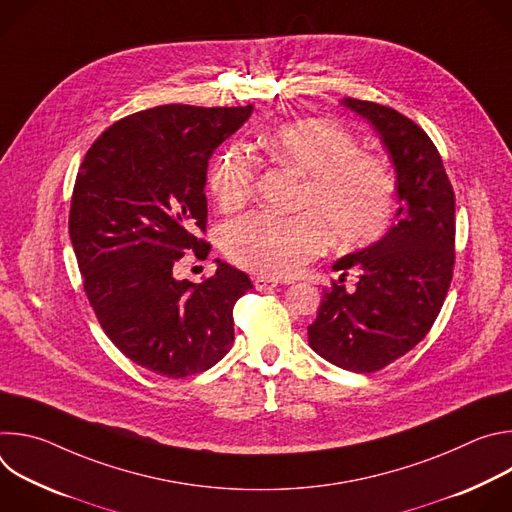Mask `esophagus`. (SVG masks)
I'll return each mask as SVG.
<instances>
[{
    "label": "esophagus",
    "instance_id": "esophagus-1",
    "mask_svg": "<svg viewBox=\"0 0 512 512\" xmlns=\"http://www.w3.org/2000/svg\"><path fill=\"white\" fill-rule=\"evenodd\" d=\"M253 283H255L257 291H273L277 287V279H271V277H265V275L255 277Z\"/></svg>",
    "mask_w": 512,
    "mask_h": 512
}]
</instances>
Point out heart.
<instances>
[{
	"label": "heart",
	"instance_id": "b5f03b06",
	"mask_svg": "<svg viewBox=\"0 0 512 512\" xmlns=\"http://www.w3.org/2000/svg\"><path fill=\"white\" fill-rule=\"evenodd\" d=\"M257 148L275 164L304 176L294 216L251 212L225 231V251L237 265L269 275H294L322 253L326 237L342 247L379 239L395 206V176L389 164L360 152L356 137L328 119H298L257 137ZM257 164L241 148L214 162L208 184L227 212L245 206L255 190Z\"/></svg>",
	"mask_w": 512,
	"mask_h": 512
}]
</instances>
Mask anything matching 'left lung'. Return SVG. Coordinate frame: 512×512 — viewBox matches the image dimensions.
I'll use <instances>...</instances> for the list:
<instances>
[{"label": "left lung", "mask_w": 512, "mask_h": 512, "mask_svg": "<svg viewBox=\"0 0 512 512\" xmlns=\"http://www.w3.org/2000/svg\"><path fill=\"white\" fill-rule=\"evenodd\" d=\"M379 133L395 168V225L332 269L358 271L352 294L326 291L308 342L328 362L375 373L425 338L440 314L454 273L456 196L427 133L391 107L342 99Z\"/></svg>", "instance_id": "obj_1"}]
</instances>
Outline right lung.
<instances>
[{"instance_id": "right-lung-1", "label": "right lung", "mask_w": 512, "mask_h": 512, "mask_svg": "<svg viewBox=\"0 0 512 512\" xmlns=\"http://www.w3.org/2000/svg\"><path fill=\"white\" fill-rule=\"evenodd\" d=\"M253 107L162 105L113 123L91 145L68 233L87 298L111 342L168 379L208 371L233 346L247 273L216 261L202 283L176 279L184 253H208L206 170Z\"/></svg>"}]
</instances>
